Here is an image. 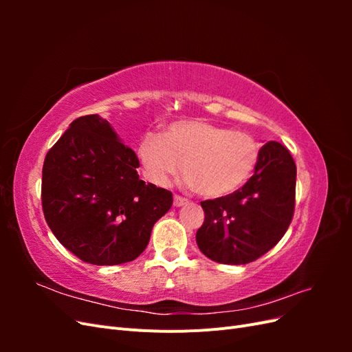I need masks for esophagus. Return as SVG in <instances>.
<instances>
[{"instance_id": "esophagus-1", "label": "esophagus", "mask_w": 352, "mask_h": 352, "mask_svg": "<svg viewBox=\"0 0 352 352\" xmlns=\"http://www.w3.org/2000/svg\"><path fill=\"white\" fill-rule=\"evenodd\" d=\"M185 204H188V199H186V198L180 197V195H175V197H173V206H175V207H182V206H185Z\"/></svg>"}]
</instances>
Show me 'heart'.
Masks as SVG:
<instances>
[{
  "instance_id": "heart-1",
  "label": "heart",
  "mask_w": 352,
  "mask_h": 352,
  "mask_svg": "<svg viewBox=\"0 0 352 352\" xmlns=\"http://www.w3.org/2000/svg\"><path fill=\"white\" fill-rule=\"evenodd\" d=\"M138 153L153 184L166 186L184 164L188 186L202 197L220 198L250 179L258 163L260 145L245 132L204 119H186L170 123L164 136L145 135Z\"/></svg>"
}]
</instances>
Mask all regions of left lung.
Here are the masks:
<instances>
[{
    "label": "left lung",
    "instance_id": "left-lung-1",
    "mask_svg": "<svg viewBox=\"0 0 352 352\" xmlns=\"http://www.w3.org/2000/svg\"><path fill=\"white\" fill-rule=\"evenodd\" d=\"M296 166L276 141L260 150L254 175L233 194L201 201L206 212L197 232L201 252L221 264H247L270 251L289 228L295 211Z\"/></svg>",
    "mask_w": 352,
    "mask_h": 352
}]
</instances>
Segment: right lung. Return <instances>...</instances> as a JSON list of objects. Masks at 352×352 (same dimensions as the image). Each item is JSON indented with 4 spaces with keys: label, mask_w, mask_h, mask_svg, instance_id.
<instances>
[{
    "label": "right lung",
    "mask_w": 352,
    "mask_h": 352,
    "mask_svg": "<svg viewBox=\"0 0 352 352\" xmlns=\"http://www.w3.org/2000/svg\"><path fill=\"white\" fill-rule=\"evenodd\" d=\"M132 148L98 114L73 120L42 167V210L63 247L85 263L116 265L140 257L154 223L173 204L145 184Z\"/></svg>",
    "instance_id": "1"
}]
</instances>
